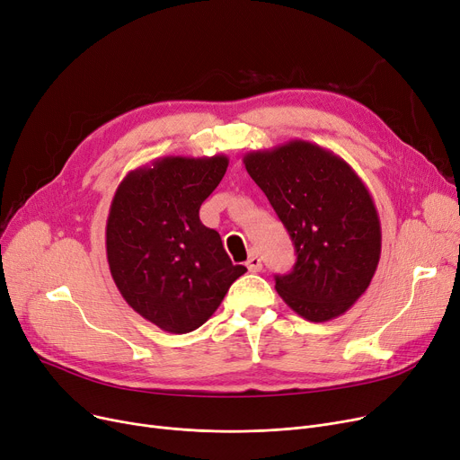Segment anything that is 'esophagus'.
Instances as JSON below:
<instances>
[{
  "label": "esophagus",
  "mask_w": 460,
  "mask_h": 460,
  "mask_svg": "<svg viewBox=\"0 0 460 460\" xmlns=\"http://www.w3.org/2000/svg\"><path fill=\"white\" fill-rule=\"evenodd\" d=\"M246 267H248V270H250V272H259V270L262 269L261 257H259L255 252H252V253H250V257H248V261H246Z\"/></svg>",
  "instance_id": "obj_1"
}]
</instances>
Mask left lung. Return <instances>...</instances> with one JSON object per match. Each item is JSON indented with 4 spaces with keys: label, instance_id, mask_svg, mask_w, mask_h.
Listing matches in <instances>:
<instances>
[{
    "label": "left lung",
    "instance_id": "left-lung-1",
    "mask_svg": "<svg viewBox=\"0 0 460 460\" xmlns=\"http://www.w3.org/2000/svg\"><path fill=\"white\" fill-rule=\"evenodd\" d=\"M296 250L291 274L276 276L283 302L311 323L343 315L367 291L382 231L367 186L332 151L304 139L243 158Z\"/></svg>",
    "mask_w": 460,
    "mask_h": 460
}]
</instances>
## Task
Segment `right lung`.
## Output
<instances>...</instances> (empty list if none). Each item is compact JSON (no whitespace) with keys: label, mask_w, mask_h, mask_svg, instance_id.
<instances>
[{"label":"right lung","mask_w":460,"mask_h":460,"mask_svg":"<svg viewBox=\"0 0 460 460\" xmlns=\"http://www.w3.org/2000/svg\"><path fill=\"white\" fill-rule=\"evenodd\" d=\"M226 155L164 156L120 181L106 224V253L120 296L169 333L205 324L246 272L199 220L224 179Z\"/></svg>","instance_id":"add662e5"}]
</instances>
